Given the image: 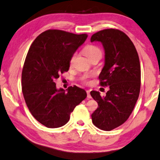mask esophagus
Listing matches in <instances>:
<instances>
[{
	"mask_svg": "<svg viewBox=\"0 0 160 160\" xmlns=\"http://www.w3.org/2000/svg\"><path fill=\"white\" fill-rule=\"evenodd\" d=\"M87 97H88V98H91L90 90H87Z\"/></svg>",
	"mask_w": 160,
	"mask_h": 160,
	"instance_id": "1",
	"label": "esophagus"
}]
</instances>
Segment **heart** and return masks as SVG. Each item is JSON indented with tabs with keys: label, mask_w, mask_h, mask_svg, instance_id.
Wrapping results in <instances>:
<instances>
[{
	"label": "heart",
	"mask_w": 160,
	"mask_h": 160,
	"mask_svg": "<svg viewBox=\"0 0 160 160\" xmlns=\"http://www.w3.org/2000/svg\"><path fill=\"white\" fill-rule=\"evenodd\" d=\"M84 54L87 56L88 58L93 56L95 55H102V52L101 50L96 45H88L87 47H85L84 49ZM72 61V58L71 60V62Z\"/></svg>",
	"instance_id": "b5f03b06"
}]
</instances>
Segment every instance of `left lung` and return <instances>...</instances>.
I'll use <instances>...</instances> for the list:
<instances>
[{
    "label": "left lung",
    "instance_id": "obj_1",
    "mask_svg": "<svg viewBox=\"0 0 160 160\" xmlns=\"http://www.w3.org/2000/svg\"><path fill=\"white\" fill-rule=\"evenodd\" d=\"M91 42H100L105 50V65L99 79L101 86H109L105 97L97 91L90 95L98 104L92 114V123L110 131L125 122L138 100L141 82L139 56L133 42L125 32L105 29L93 34Z\"/></svg>",
    "mask_w": 160,
    "mask_h": 160
}]
</instances>
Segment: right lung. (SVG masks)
<instances>
[{
	"mask_svg": "<svg viewBox=\"0 0 160 160\" xmlns=\"http://www.w3.org/2000/svg\"><path fill=\"white\" fill-rule=\"evenodd\" d=\"M59 30H48L30 45L22 71V91L30 113L48 128L65 125L70 113L87 97L85 90L73 86L58 89L55 80L69 70L71 58L87 39Z\"/></svg>",
	"mask_w": 160,
	"mask_h": 160,
	"instance_id": "1",
	"label": "right lung"
}]
</instances>
